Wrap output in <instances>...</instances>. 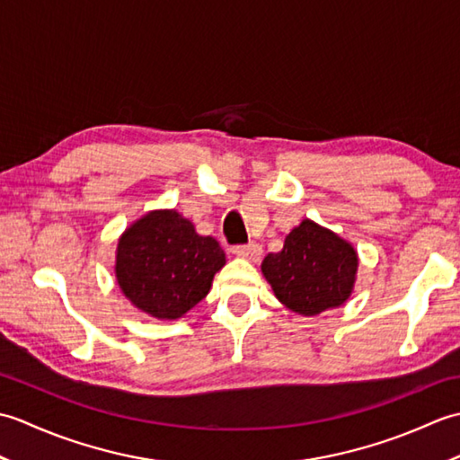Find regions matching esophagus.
I'll list each match as a JSON object with an SVG mask.
<instances>
[{
    "label": "esophagus",
    "mask_w": 460,
    "mask_h": 460,
    "mask_svg": "<svg viewBox=\"0 0 460 460\" xmlns=\"http://www.w3.org/2000/svg\"><path fill=\"white\" fill-rule=\"evenodd\" d=\"M235 255L241 259H247L251 262H259L262 257V249H261V245H257V243H251V245L237 247Z\"/></svg>",
    "instance_id": "1"
}]
</instances>
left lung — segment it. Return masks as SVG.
Here are the masks:
<instances>
[{"label":"left lung","mask_w":460,"mask_h":460,"mask_svg":"<svg viewBox=\"0 0 460 460\" xmlns=\"http://www.w3.org/2000/svg\"><path fill=\"white\" fill-rule=\"evenodd\" d=\"M358 267V251L349 241L316 221L302 219L287 235L282 251L265 257L261 272L280 305L300 316H318L346 305Z\"/></svg>","instance_id":"obj_1"}]
</instances>
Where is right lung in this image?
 <instances>
[{"label":"right lung","instance_id":"right-lung-1","mask_svg":"<svg viewBox=\"0 0 460 460\" xmlns=\"http://www.w3.org/2000/svg\"><path fill=\"white\" fill-rule=\"evenodd\" d=\"M225 252L213 237L175 209H154L119 237L114 277L122 295L144 314L178 320L208 296Z\"/></svg>","mask_w":460,"mask_h":460}]
</instances>
